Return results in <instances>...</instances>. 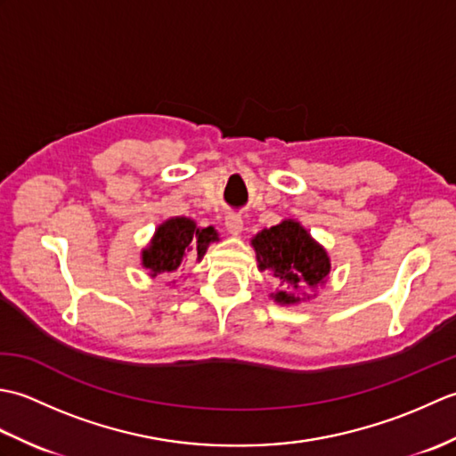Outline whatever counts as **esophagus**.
Instances as JSON below:
<instances>
[{
    "mask_svg": "<svg viewBox=\"0 0 456 456\" xmlns=\"http://www.w3.org/2000/svg\"><path fill=\"white\" fill-rule=\"evenodd\" d=\"M225 227L231 235H240L243 233V217L239 213H229L225 217Z\"/></svg>",
    "mask_w": 456,
    "mask_h": 456,
    "instance_id": "34e87169",
    "label": "esophagus"
}]
</instances>
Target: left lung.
<instances>
[{
  "mask_svg": "<svg viewBox=\"0 0 456 456\" xmlns=\"http://www.w3.org/2000/svg\"><path fill=\"white\" fill-rule=\"evenodd\" d=\"M258 270H268L280 289L270 294L280 305H296L315 297L331 274V258L323 245L296 219H282L250 239Z\"/></svg>",
  "mask_w": 456,
  "mask_h": 456,
  "instance_id": "left-lung-1",
  "label": "left lung"
}]
</instances>
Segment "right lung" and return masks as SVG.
Listing matches in <instances>:
<instances>
[{
    "instance_id": "right-lung-1",
    "label": "right lung",
    "mask_w": 456,
    "mask_h": 456,
    "mask_svg": "<svg viewBox=\"0 0 456 456\" xmlns=\"http://www.w3.org/2000/svg\"><path fill=\"white\" fill-rule=\"evenodd\" d=\"M216 227H198L190 217H170L154 231L151 243L141 250V265L149 270L151 278L170 274L183 263V258L200 260L208 253L211 243H217Z\"/></svg>"
}]
</instances>
